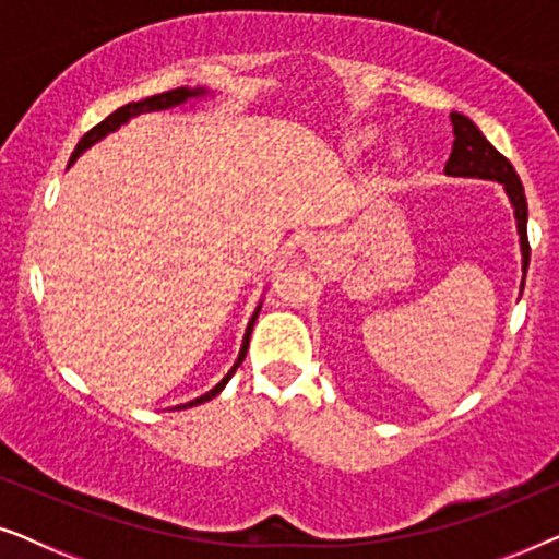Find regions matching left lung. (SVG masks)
<instances>
[{
	"mask_svg": "<svg viewBox=\"0 0 559 559\" xmlns=\"http://www.w3.org/2000/svg\"><path fill=\"white\" fill-rule=\"evenodd\" d=\"M453 121V152H450L445 163V175L450 178H476V180H493L501 182L503 193L509 195L511 209H514L516 218V234H519V249H522V289L526 280V266H530V239H526V198L524 186L519 175L507 157L493 147L491 142L480 134V129L465 117V114L453 111L450 114Z\"/></svg>",
	"mask_w": 559,
	"mask_h": 559,
	"instance_id": "1",
	"label": "left lung"
}]
</instances>
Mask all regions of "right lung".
Masks as SVG:
<instances>
[{"mask_svg": "<svg viewBox=\"0 0 559 559\" xmlns=\"http://www.w3.org/2000/svg\"><path fill=\"white\" fill-rule=\"evenodd\" d=\"M209 94H211V91H209V88H203V86H195V88H188V86H182V88L165 91V94H157V96H147V98H142V102H132V104L121 106V109H117V111H114V114H109V117H106V119L102 121V124H96L94 129H91L88 134H83V140L79 142V147H75V152H73V155H71V163H68V167H71V165L75 163V159H79V157L83 155V152H86V150L91 147V144H96L98 140H104L106 134L117 132V129H119V127H124L129 119L140 117V114H150V111H167V109H175V106H182V104H188V102H198V98H203V96H209ZM259 310H262V302L257 305L254 316H251V320H249V325H247V333H243V341H241L239 358H236V361H234L231 371H228L226 377L221 379L218 384L211 389V392H205V394H201V396H195V400H190L188 404H178V407H175V409H188V407H198V404L209 402V400H213V396H216V394L224 392V386L228 384V379L234 377L236 369H239L243 358H247V350H249V338H251V331H254V323H257V318H259Z\"/></svg>", "mask_w": 559, "mask_h": 559, "instance_id": "1", "label": "right lung"}]
</instances>
